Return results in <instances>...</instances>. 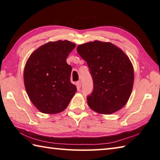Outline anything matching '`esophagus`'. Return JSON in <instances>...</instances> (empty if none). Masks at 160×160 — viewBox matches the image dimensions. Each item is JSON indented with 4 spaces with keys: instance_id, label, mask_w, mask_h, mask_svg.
Segmentation results:
<instances>
[{
    "instance_id": "esophagus-1",
    "label": "esophagus",
    "mask_w": 160,
    "mask_h": 160,
    "mask_svg": "<svg viewBox=\"0 0 160 160\" xmlns=\"http://www.w3.org/2000/svg\"><path fill=\"white\" fill-rule=\"evenodd\" d=\"M76 85H77V87L78 88H80L81 86V81H77V82L76 83Z\"/></svg>"
}]
</instances>
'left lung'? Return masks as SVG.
Masks as SVG:
<instances>
[{
	"label": "left lung",
	"mask_w": 160,
	"mask_h": 160,
	"mask_svg": "<svg viewBox=\"0 0 160 160\" xmlns=\"http://www.w3.org/2000/svg\"><path fill=\"white\" fill-rule=\"evenodd\" d=\"M93 79L88 105L100 114L110 115L124 106L134 83V70L128 57L110 42L90 41L77 47Z\"/></svg>",
	"instance_id": "1"
}]
</instances>
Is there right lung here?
I'll return each instance as SVG.
<instances>
[{
    "mask_svg": "<svg viewBox=\"0 0 160 160\" xmlns=\"http://www.w3.org/2000/svg\"><path fill=\"white\" fill-rule=\"evenodd\" d=\"M69 41H50L37 48L24 68V84L32 103L45 114L59 113L66 108L77 92L70 82L72 67L66 62L75 48Z\"/></svg>",
    "mask_w": 160,
    "mask_h": 160,
    "instance_id": "add662e5",
    "label": "right lung"
}]
</instances>
